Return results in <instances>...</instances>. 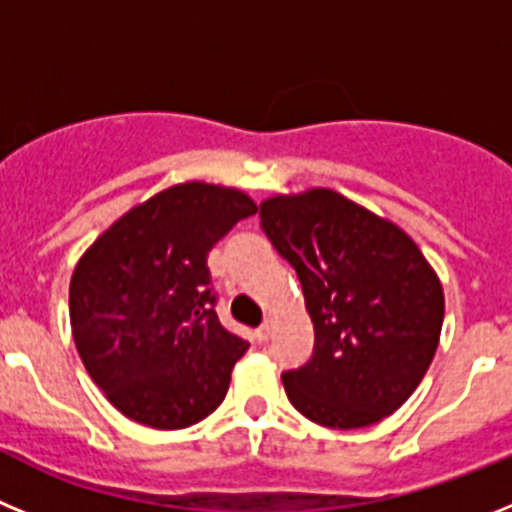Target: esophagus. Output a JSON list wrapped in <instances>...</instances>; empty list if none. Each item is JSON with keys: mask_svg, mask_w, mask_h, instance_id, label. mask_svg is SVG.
Listing matches in <instances>:
<instances>
[{"mask_svg": "<svg viewBox=\"0 0 512 512\" xmlns=\"http://www.w3.org/2000/svg\"><path fill=\"white\" fill-rule=\"evenodd\" d=\"M271 333H274V320H266V323L256 330V338H259L261 343H266L271 338Z\"/></svg>", "mask_w": 512, "mask_h": 512, "instance_id": "esophagus-1", "label": "esophagus"}]
</instances>
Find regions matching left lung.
Masks as SVG:
<instances>
[{
  "label": "left lung",
  "instance_id": "8db88e82",
  "mask_svg": "<svg viewBox=\"0 0 512 512\" xmlns=\"http://www.w3.org/2000/svg\"><path fill=\"white\" fill-rule=\"evenodd\" d=\"M261 228L295 266L315 330L305 366L282 374L289 402L325 428L395 413L425 377L443 325V287L400 225L333 189L274 194Z\"/></svg>",
  "mask_w": 512,
  "mask_h": 512
}]
</instances>
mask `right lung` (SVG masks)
<instances>
[{
    "label": "right lung",
    "instance_id": "right-lung-1",
    "mask_svg": "<svg viewBox=\"0 0 512 512\" xmlns=\"http://www.w3.org/2000/svg\"><path fill=\"white\" fill-rule=\"evenodd\" d=\"M256 210L241 189L174 184L84 251L69 287L76 351L125 418L179 431L225 400L248 343L212 310L207 253Z\"/></svg>",
    "mask_w": 512,
    "mask_h": 512
}]
</instances>
